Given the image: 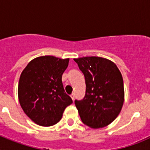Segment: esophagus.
<instances>
[{
    "instance_id": "esophagus-1",
    "label": "esophagus",
    "mask_w": 150,
    "mask_h": 150,
    "mask_svg": "<svg viewBox=\"0 0 150 150\" xmlns=\"http://www.w3.org/2000/svg\"><path fill=\"white\" fill-rule=\"evenodd\" d=\"M71 98H72V100H74V97H75V94L74 93H72L71 95Z\"/></svg>"
}]
</instances>
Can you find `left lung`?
I'll return each instance as SVG.
<instances>
[{"instance_id":"obj_1","label":"left lung","mask_w":150,"mask_h":150,"mask_svg":"<svg viewBox=\"0 0 150 150\" xmlns=\"http://www.w3.org/2000/svg\"><path fill=\"white\" fill-rule=\"evenodd\" d=\"M86 80V94L75 100L81 120L90 128L110 124L120 114L124 102V84L121 72L111 61L100 57L74 59Z\"/></svg>"}]
</instances>
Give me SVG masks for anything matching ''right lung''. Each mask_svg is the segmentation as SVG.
<instances>
[{"label":"right lung","instance_id":"obj_1","mask_svg":"<svg viewBox=\"0 0 150 150\" xmlns=\"http://www.w3.org/2000/svg\"><path fill=\"white\" fill-rule=\"evenodd\" d=\"M69 59L51 55L30 61L21 74L18 100L26 115L36 124L52 126L61 120L64 110L73 103L62 84V74Z\"/></svg>","mask_w":150,"mask_h":150}]
</instances>
